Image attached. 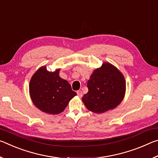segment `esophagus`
I'll return each instance as SVG.
<instances>
[{
  "mask_svg": "<svg viewBox=\"0 0 158 158\" xmlns=\"http://www.w3.org/2000/svg\"><path fill=\"white\" fill-rule=\"evenodd\" d=\"M77 95H78L79 98H81L82 97V92H81V90H77Z\"/></svg>",
  "mask_w": 158,
  "mask_h": 158,
  "instance_id": "34e87169",
  "label": "esophagus"
}]
</instances>
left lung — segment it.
Listing matches in <instances>:
<instances>
[{
	"mask_svg": "<svg viewBox=\"0 0 158 158\" xmlns=\"http://www.w3.org/2000/svg\"><path fill=\"white\" fill-rule=\"evenodd\" d=\"M89 92L82 98L89 111L101 114L116 108L123 100L125 80L123 74L109 63L95 69L88 81Z\"/></svg>",
	"mask_w": 158,
	"mask_h": 158,
	"instance_id": "1",
	"label": "left lung"
}]
</instances>
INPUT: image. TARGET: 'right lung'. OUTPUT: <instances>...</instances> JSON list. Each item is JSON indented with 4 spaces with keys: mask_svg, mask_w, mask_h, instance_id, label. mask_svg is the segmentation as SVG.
Here are the masks:
<instances>
[{
    "mask_svg": "<svg viewBox=\"0 0 158 158\" xmlns=\"http://www.w3.org/2000/svg\"><path fill=\"white\" fill-rule=\"evenodd\" d=\"M60 69L47 70L43 66L37 69L31 79L29 92L32 101L40 110L49 114H58L65 110L69 100L77 93L68 81L59 77Z\"/></svg>",
    "mask_w": 158,
    "mask_h": 158,
    "instance_id": "right-lung-1",
    "label": "right lung"
}]
</instances>
